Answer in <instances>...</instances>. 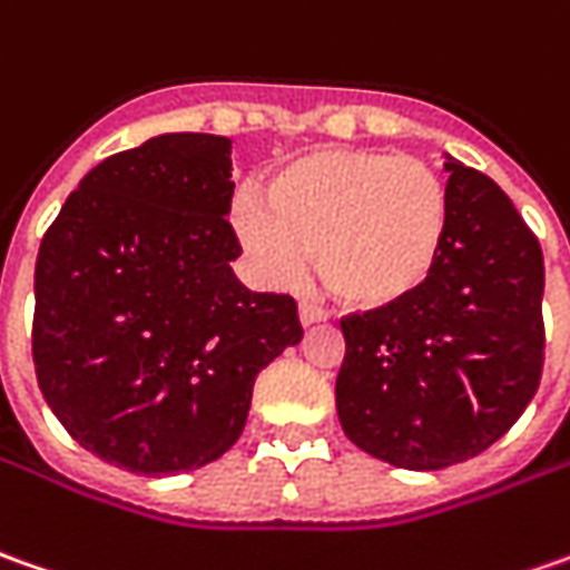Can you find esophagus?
<instances>
[{
	"label": "esophagus",
	"instance_id": "1",
	"mask_svg": "<svg viewBox=\"0 0 570 570\" xmlns=\"http://www.w3.org/2000/svg\"><path fill=\"white\" fill-rule=\"evenodd\" d=\"M297 316H301L304 326H313V323H323V320H326V311L311 304V301H301V304H297Z\"/></svg>",
	"mask_w": 570,
	"mask_h": 570
}]
</instances>
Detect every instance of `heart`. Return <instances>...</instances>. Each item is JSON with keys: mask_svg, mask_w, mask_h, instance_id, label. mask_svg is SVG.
I'll return each mask as SVG.
<instances>
[{"mask_svg": "<svg viewBox=\"0 0 570 570\" xmlns=\"http://www.w3.org/2000/svg\"><path fill=\"white\" fill-rule=\"evenodd\" d=\"M232 223L273 276L313 257L320 285L351 311H385L433 278L449 238V190L423 159L383 150L301 156L244 197Z\"/></svg>", "mask_w": 570, "mask_h": 570, "instance_id": "b5f03b06", "label": "heart"}]
</instances>
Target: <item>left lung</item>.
Here are the masks:
<instances>
[{"label": "left lung", "mask_w": 570, "mask_h": 570, "mask_svg": "<svg viewBox=\"0 0 570 570\" xmlns=\"http://www.w3.org/2000/svg\"><path fill=\"white\" fill-rule=\"evenodd\" d=\"M433 278L385 311L342 320L335 407L345 436L407 471L487 452L543 376V250L505 190L458 159Z\"/></svg>", "instance_id": "8db88e82"}]
</instances>
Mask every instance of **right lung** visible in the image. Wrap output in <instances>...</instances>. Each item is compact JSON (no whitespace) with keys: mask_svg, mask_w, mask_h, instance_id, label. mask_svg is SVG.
<instances>
[{"mask_svg":"<svg viewBox=\"0 0 570 570\" xmlns=\"http://www.w3.org/2000/svg\"><path fill=\"white\" fill-rule=\"evenodd\" d=\"M232 140L159 134L87 171L40 240L37 383L116 468L163 476L223 458L257 373L304 335L292 294L232 273Z\"/></svg>","mask_w":570,"mask_h":570,"instance_id":"add662e5","label":"right lung"}]
</instances>
